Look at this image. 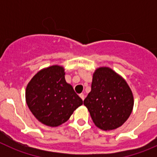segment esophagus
<instances>
[{"instance_id": "34e87169", "label": "esophagus", "mask_w": 157, "mask_h": 157, "mask_svg": "<svg viewBox=\"0 0 157 157\" xmlns=\"http://www.w3.org/2000/svg\"><path fill=\"white\" fill-rule=\"evenodd\" d=\"M79 97L82 98V101L85 99V95H84V94H80Z\"/></svg>"}]
</instances>
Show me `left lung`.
Segmentation results:
<instances>
[{
	"label": "left lung",
	"mask_w": 157,
	"mask_h": 157,
	"mask_svg": "<svg viewBox=\"0 0 157 157\" xmlns=\"http://www.w3.org/2000/svg\"><path fill=\"white\" fill-rule=\"evenodd\" d=\"M84 105L98 128L111 130L127 121L132 112L134 97L124 78L112 69L101 67L94 71Z\"/></svg>",
	"instance_id": "8db88e82"
}]
</instances>
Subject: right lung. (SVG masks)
Wrapping results in <instances>:
<instances>
[{"mask_svg": "<svg viewBox=\"0 0 157 157\" xmlns=\"http://www.w3.org/2000/svg\"><path fill=\"white\" fill-rule=\"evenodd\" d=\"M64 75L63 67L52 65L37 72L26 89V101L30 112L48 127H58L67 121L83 103Z\"/></svg>", "mask_w": 157, "mask_h": 157, "instance_id": "right-lung-1", "label": "right lung"}]
</instances>
